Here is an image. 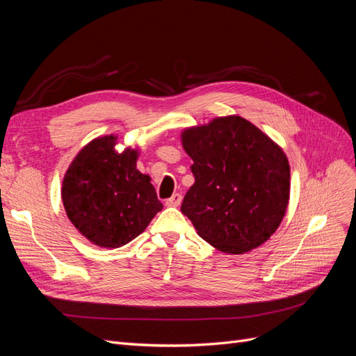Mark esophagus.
Segmentation results:
<instances>
[{
    "label": "esophagus",
    "instance_id": "obj_1",
    "mask_svg": "<svg viewBox=\"0 0 356 356\" xmlns=\"http://www.w3.org/2000/svg\"><path fill=\"white\" fill-rule=\"evenodd\" d=\"M181 200H182V196L178 195V193H175L174 196H172L170 199L166 200V207H174V208H177V207H179V204H181Z\"/></svg>",
    "mask_w": 356,
    "mask_h": 356
}]
</instances>
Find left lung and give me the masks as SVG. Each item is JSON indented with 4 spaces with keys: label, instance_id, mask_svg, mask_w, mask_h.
<instances>
[{
    "label": "left lung",
    "instance_id": "8db88e82",
    "mask_svg": "<svg viewBox=\"0 0 356 356\" xmlns=\"http://www.w3.org/2000/svg\"><path fill=\"white\" fill-rule=\"evenodd\" d=\"M181 143L195 175L181 212L200 238L225 254H245L264 243L289 202L284 149L241 115L187 127Z\"/></svg>",
    "mask_w": 356,
    "mask_h": 356
}]
</instances>
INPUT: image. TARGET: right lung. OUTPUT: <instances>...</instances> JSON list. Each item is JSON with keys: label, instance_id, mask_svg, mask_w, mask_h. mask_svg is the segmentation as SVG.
Instances as JSON below:
<instances>
[{"label": "right lung", "instance_id": "obj_1", "mask_svg": "<svg viewBox=\"0 0 356 356\" xmlns=\"http://www.w3.org/2000/svg\"><path fill=\"white\" fill-rule=\"evenodd\" d=\"M117 135L95 138L74 157L62 181L70 221L101 248H120L141 234L163 204L136 169L138 148L115 149Z\"/></svg>", "mask_w": 356, "mask_h": 356}]
</instances>
